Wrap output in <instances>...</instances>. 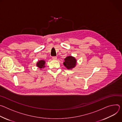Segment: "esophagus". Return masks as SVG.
<instances>
[{"mask_svg":"<svg viewBox=\"0 0 122 122\" xmlns=\"http://www.w3.org/2000/svg\"><path fill=\"white\" fill-rule=\"evenodd\" d=\"M57 59V57H56V56H53V57H52V59L54 60H56Z\"/></svg>","mask_w":122,"mask_h":122,"instance_id":"34e87169","label":"esophagus"}]
</instances>
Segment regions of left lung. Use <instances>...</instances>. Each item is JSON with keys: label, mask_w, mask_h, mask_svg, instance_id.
<instances>
[{"label": "left lung", "mask_w": 122, "mask_h": 122, "mask_svg": "<svg viewBox=\"0 0 122 122\" xmlns=\"http://www.w3.org/2000/svg\"><path fill=\"white\" fill-rule=\"evenodd\" d=\"M64 61L63 64L68 69H72L75 67L76 61L74 57L68 56L64 59Z\"/></svg>", "instance_id": "8db88e82"}]
</instances>
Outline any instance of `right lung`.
I'll use <instances>...</instances> for the list:
<instances>
[{
  "mask_svg": "<svg viewBox=\"0 0 122 122\" xmlns=\"http://www.w3.org/2000/svg\"><path fill=\"white\" fill-rule=\"evenodd\" d=\"M45 64V61H38L37 63V66H38L39 68H42L43 67H44Z\"/></svg>",
  "mask_w": 122,
  "mask_h": 122,
  "instance_id": "1",
  "label": "right lung"
}]
</instances>
